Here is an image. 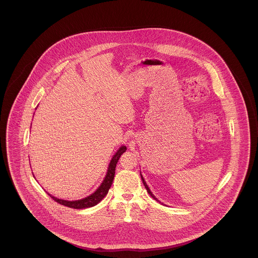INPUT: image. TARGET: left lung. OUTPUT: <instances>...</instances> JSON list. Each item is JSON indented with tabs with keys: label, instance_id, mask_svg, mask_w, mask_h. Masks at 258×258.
I'll list each match as a JSON object with an SVG mask.
<instances>
[{
	"label": "left lung",
	"instance_id": "1",
	"mask_svg": "<svg viewBox=\"0 0 258 258\" xmlns=\"http://www.w3.org/2000/svg\"><path fill=\"white\" fill-rule=\"evenodd\" d=\"M140 176H141V179H142V182H143V184H144V185H145V187H146V189H147V192L151 196V197H153L156 201H158V202H160V204H162L163 205V203H161L160 202V200L157 198V197H155L154 195H153V192L151 191V189L149 188V186H148V184H146V182H145V180H144V178H143V176H142V174H141V172H140Z\"/></svg>",
	"mask_w": 258,
	"mask_h": 258
}]
</instances>
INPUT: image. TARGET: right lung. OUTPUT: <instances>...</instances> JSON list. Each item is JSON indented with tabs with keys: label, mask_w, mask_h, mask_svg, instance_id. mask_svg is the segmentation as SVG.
<instances>
[{
	"label": "right lung",
	"mask_w": 258,
	"mask_h": 258,
	"mask_svg": "<svg viewBox=\"0 0 258 258\" xmlns=\"http://www.w3.org/2000/svg\"><path fill=\"white\" fill-rule=\"evenodd\" d=\"M125 150H126V147L123 146V145L117 150V152L114 154V156L111 159L109 165H108V169H107L106 175H105L102 183L97 188V190L95 192H93L92 195H90L89 197L82 198V199H79V200L70 201V200H64V199H60V198L53 197V196H51L50 194L47 192L48 196L51 198H53L56 202L60 203L61 205L70 207V208L85 209L90 208V207H93V206L97 205L108 194V190H109L111 184H112L113 180H114L116 164H117L118 160L120 159V157L122 156V154L125 152Z\"/></svg>",
	"instance_id": "1"
}]
</instances>
